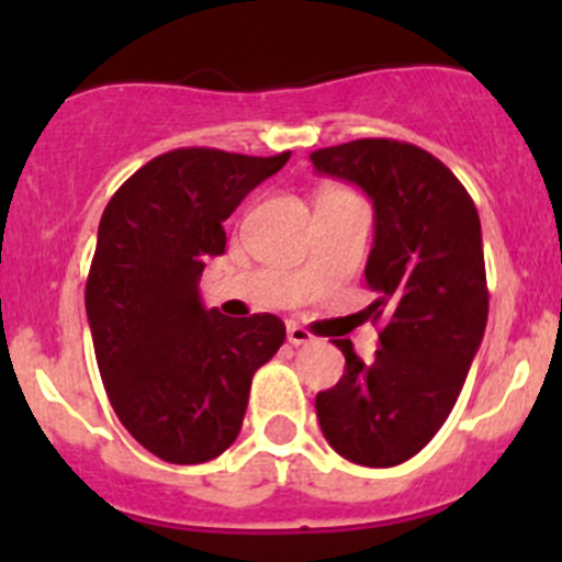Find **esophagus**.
Here are the masks:
<instances>
[{"label": "esophagus", "mask_w": 562, "mask_h": 562, "mask_svg": "<svg viewBox=\"0 0 562 562\" xmlns=\"http://www.w3.org/2000/svg\"><path fill=\"white\" fill-rule=\"evenodd\" d=\"M286 340H290L292 346H306V342H312V331L304 329V326L290 324L286 326Z\"/></svg>", "instance_id": "esophagus-1"}]
</instances>
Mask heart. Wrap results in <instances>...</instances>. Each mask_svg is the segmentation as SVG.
<instances>
[{"label": "heart", "instance_id": "b5f03b06", "mask_svg": "<svg viewBox=\"0 0 562 562\" xmlns=\"http://www.w3.org/2000/svg\"><path fill=\"white\" fill-rule=\"evenodd\" d=\"M329 193H335V191H329Z\"/></svg>", "mask_w": 562, "mask_h": 562}]
</instances>
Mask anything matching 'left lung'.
<instances>
[{"label": "left lung", "instance_id": "left-lung-1", "mask_svg": "<svg viewBox=\"0 0 562 562\" xmlns=\"http://www.w3.org/2000/svg\"><path fill=\"white\" fill-rule=\"evenodd\" d=\"M312 166L374 202L366 281L369 315L385 317L374 360L337 340L346 371L315 396L326 441L362 467H394L445 425L490 312L481 222L456 173L419 146L366 137L317 148Z\"/></svg>", "mask_w": 562, "mask_h": 562}]
</instances>
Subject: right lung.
Here are the masks:
<instances>
[{
  "mask_svg": "<svg viewBox=\"0 0 562 562\" xmlns=\"http://www.w3.org/2000/svg\"><path fill=\"white\" fill-rule=\"evenodd\" d=\"M286 160L290 151L173 148L134 171L103 211L89 329L114 414L157 459L202 464L225 453L252 374L284 342L281 317L205 310L200 278L225 252L222 222Z\"/></svg>",
  "mask_w": 562,
  "mask_h": 562,
  "instance_id": "obj_1",
  "label": "right lung"
}]
</instances>
